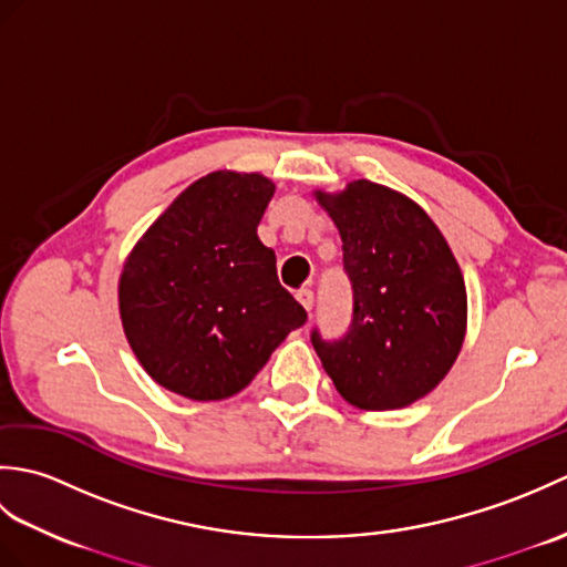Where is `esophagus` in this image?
<instances>
[{
  "mask_svg": "<svg viewBox=\"0 0 567 567\" xmlns=\"http://www.w3.org/2000/svg\"><path fill=\"white\" fill-rule=\"evenodd\" d=\"M297 302L302 305L307 311H311V307H315V292H311L309 287H302V290L297 292Z\"/></svg>",
  "mask_w": 567,
  "mask_h": 567,
  "instance_id": "1",
  "label": "esophagus"
}]
</instances>
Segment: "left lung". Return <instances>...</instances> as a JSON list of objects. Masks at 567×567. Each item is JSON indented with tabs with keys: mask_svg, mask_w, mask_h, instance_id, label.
Returning a JSON list of instances; mask_svg holds the SVG:
<instances>
[{
	"mask_svg": "<svg viewBox=\"0 0 567 567\" xmlns=\"http://www.w3.org/2000/svg\"><path fill=\"white\" fill-rule=\"evenodd\" d=\"M343 240L353 323L341 341L311 343L348 404L390 412L449 375L467 329L465 280L449 240L402 192L353 179L315 189Z\"/></svg>",
	"mask_w": 567,
	"mask_h": 567,
	"instance_id": "8db88e82",
	"label": "left lung"
}]
</instances>
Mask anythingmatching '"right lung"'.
<instances>
[{
	"mask_svg": "<svg viewBox=\"0 0 567 567\" xmlns=\"http://www.w3.org/2000/svg\"><path fill=\"white\" fill-rule=\"evenodd\" d=\"M272 195L275 183L260 173H209L131 248L118 315L161 388L195 402L234 396L307 321L277 280L275 250L258 238Z\"/></svg>",
	"mask_w": 567,
	"mask_h": 567,
	"instance_id": "add662e5",
	"label": "right lung"
}]
</instances>
